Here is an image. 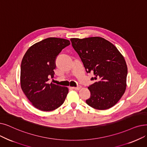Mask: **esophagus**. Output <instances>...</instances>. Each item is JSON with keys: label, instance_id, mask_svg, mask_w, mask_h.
Masks as SVG:
<instances>
[{"label": "esophagus", "instance_id": "esophagus-1", "mask_svg": "<svg viewBox=\"0 0 147 147\" xmlns=\"http://www.w3.org/2000/svg\"><path fill=\"white\" fill-rule=\"evenodd\" d=\"M82 88V86L80 85H78L77 87H72V88L73 89H75V90H79V89Z\"/></svg>", "mask_w": 147, "mask_h": 147}]
</instances>
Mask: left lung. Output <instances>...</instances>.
Here are the masks:
<instances>
[{
	"label": "left lung",
	"instance_id": "1",
	"mask_svg": "<svg viewBox=\"0 0 147 147\" xmlns=\"http://www.w3.org/2000/svg\"><path fill=\"white\" fill-rule=\"evenodd\" d=\"M72 46L87 73H93L91 96L86 103L94 109H109L120 100L126 88L127 67L123 56L113 44L101 37L71 38Z\"/></svg>",
	"mask_w": 147,
	"mask_h": 147
}]
</instances>
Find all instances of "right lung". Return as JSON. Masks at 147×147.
<instances>
[{"mask_svg": "<svg viewBox=\"0 0 147 147\" xmlns=\"http://www.w3.org/2000/svg\"><path fill=\"white\" fill-rule=\"evenodd\" d=\"M68 40L48 38L32 46L24 55L20 69L22 91L32 105L42 111H52L61 106L68 92L67 87L51 83L55 61L62 50L69 46Z\"/></svg>", "mask_w": 147, "mask_h": 147, "instance_id": "add662e5", "label": "right lung"}]
</instances>
